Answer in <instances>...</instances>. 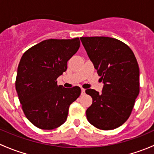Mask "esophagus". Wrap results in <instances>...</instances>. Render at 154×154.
<instances>
[{
  "instance_id": "esophagus-1",
  "label": "esophagus",
  "mask_w": 154,
  "mask_h": 154,
  "mask_svg": "<svg viewBox=\"0 0 154 154\" xmlns=\"http://www.w3.org/2000/svg\"><path fill=\"white\" fill-rule=\"evenodd\" d=\"M85 91H86V90H85V88H81V94H82V95H84Z\"/></svg>"
}]
</instances>
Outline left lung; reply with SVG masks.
I'll return each mask as SVG.
<instances>
[{"label":"left lung","mask_w":154,"mask_h":154,"mask_svg":"<svg viewBox=\"0 0 154 154\" xmlns=\"http://www.w3.org/2000/svg\"><path fill=\"white\" fill-rule=\"evenodd\" d=\"M83 45L103 80L102 93L88 88L92 104L86 110L88 122L110 130L129 119L139 93V68L133 51L119 39L105 36L81 37Z\"/></svg>","instance_id":"1"}]
</instances>
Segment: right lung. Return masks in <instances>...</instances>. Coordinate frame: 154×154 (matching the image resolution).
<instances>
[{"label":"right lung","mask_w":154,"mask_h":154,"mask_svg":"<svg viewBox=\"0 0 154 154\" xmlns=\"http://www.w3.org/2000/svg\"><path fill=\"white\" fill-rule=\"evenodd\" d=\"M79 38L44 40L29 48L18 66L15 89L26 118L35 127L53 130L65 123L79 86L66 88L57 79L80 48Z\"/></svg>","instance_id":"obj_1"}]
</instances>
